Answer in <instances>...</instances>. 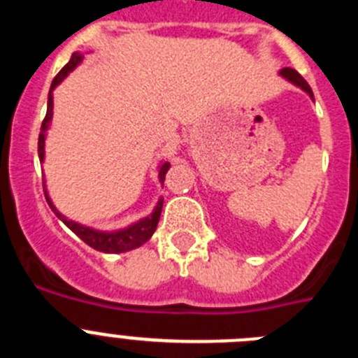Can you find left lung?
Here are the masks:
<instances>
[{"label": "left lung", "instance_id": "8db88e82", "mask_svg": "<svg viewBox=\"0 0 358 358\" xmlns=\"http://www.w3.org/2000/svg\"><path fill=\"white\" fill-rule=\"evenodd\" d=\"M280 75H281V77H285L287 80L292 82V84L299 85V87H301L303 91H306V93H308L310 96L314 98V93H312V90H310L308 82H306L305 78H303L301 75H299V73L296 71V69H292V68H283V69H281V71H280Z\"/></svg>", "mask_w": 358, "mask_h": 358}]
</instances>
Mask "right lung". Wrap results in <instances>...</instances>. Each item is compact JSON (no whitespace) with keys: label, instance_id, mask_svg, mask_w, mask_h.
<instances>
[{"label":"right lung","instance_id":"right-lung-1","mask_svg":"<svg viewBox=\"0 0 358 358\" xmlns=\"http://www.w3.org/2000/svg\"><path fill=\"white\" fill-rule=\"evenodd\" d=\"M82 61V55L80 53H73L71 59H69L68 64L61 69V71L57 73V77L53 78L52 82V87H50V94H48V110H46V116L43 120V125H41V134H39V143H37V150H39V159H44V138H46V129H48L50 122H52V113H53V96H52V91L55 90L57 84H61L64 80V77L71 71L78 62ZM170 169V163L169 161H164L163 164L159 166V181H164V176L169 172ZM46 201H48L50 208L55 211V215L61 218L62 222L69 227V229L75 233L80 240H84L90 248L96 249V251H102V252H125V251H131V249L140 248L141 243L147 242L152 235H154V231H156L157 222H159V217H161V208H163V201L157 202L156 210L152 211V215H148L147 218L140 220V222L132 224L129 226L127 229H120V231H113V233H103V231H96V229H91V227H85L80 226V224L73 222V220H68L66 217H62L59 211L55 210V206L52 204V201L48 199L46 195Z\"/></svg>","mask_w":358,"mask_h":358}]
</instances>
